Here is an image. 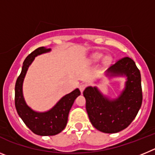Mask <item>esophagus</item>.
Masks as SVG:
<instances>
[{
    "mask_svg": "<svg viewBox=\"0 0 155 155\" xmlns=\"http://www.w3.org/2000/svg\"><path fill=\"white\" fill-rule=\"evenodd\" d=\"M85 87H86V84H80V86H79V89H80L81 92H83V91H84Z\"/></svg>",
    "mask_w": 155,
    "mask_h": 155,
    "instance_id": "esophagus-1",
    "label": "esophagus"
}]
</instances>
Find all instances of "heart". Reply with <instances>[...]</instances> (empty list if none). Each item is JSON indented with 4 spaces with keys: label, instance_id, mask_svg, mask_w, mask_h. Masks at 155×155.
Wrapping results in <instances>:
<instances>
[{
    "label": "heart",
    "instance_id": "obj_1",
    "mask_svg": "<svg viewBox=\"0 0 155 155\" xmlns=\"http://www.w3.org/2000/svg\"><path fill=\"white\" fill-rule=\"evenodd\" d=\"M102 57H103V54L101 53H93L91 57H90V61L91 63H98L101 60H102ZM103 64L105 66L110 65L111 63H112V58L110 57H105L103 59Z\"/></svg>",
    "mask_w": 155,
    "mask_h": 155
}]
</instances>
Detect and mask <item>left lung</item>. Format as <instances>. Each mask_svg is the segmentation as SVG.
I'll list each match as a JSON object with an SVG mask.
<instances>
[{
	"mask_svg": "<svg viewBox=\"0 0 155 155\" xmlns=\"http://www.w3.org/2000/svg\"><path fill=\"white\" fill-rule=\"evenodd\" d=\"M110 76H126L125 88L116 99L103 96L96 87H87L83 92L86 110L91 124L107 134L120 132L127 128L137 115L141 106V77L132 59L124 57L108 69Z\"/></svg>",
	"mask_w": 155,
	"mask_h": 155,
	"instance_id": "obj_1",
	"label": "left lung"
}]
</instances>
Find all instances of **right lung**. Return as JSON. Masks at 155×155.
<instances>
[{"instance_id": "obj_1", "label": "right lung", "mask_w": 155, "mask_h": 155, "mask_svg": "<svg viewBox=\"0 0 155 155\" xmlns=\"http://www.w3.org/2000/svg\"><path fill=\"white\" fill-rule=\"evenodd\" d=\"M50 49L39 47L31 52L23 62L22 69L15 83V104L17 113L25 124L34 134L39 136H53L58 134L66 127L68 124V114L74 100L81 92L76 88L63 97L50 110L45 113H38L27 105L22 93V84L28 67L35 57L50 51Z\"/></svg>"}]
</instances>
